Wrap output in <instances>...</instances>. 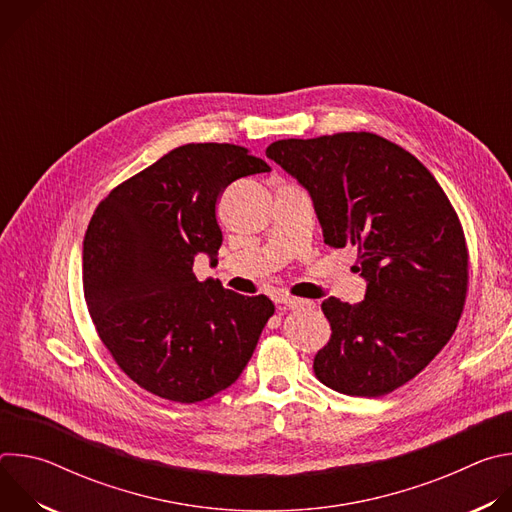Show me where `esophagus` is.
Instances as JSON below:
<instances>
[{
  "instance_id": "esophagus-1",
  "label": "esophagus",
  "mask_w": 512,
  "mask_h": 512,
  "mask_svg": "<svg viewBox=\"0 0 512 512\" xmlns=\"http://www.w3.org/2000/svg\"><path fill=\"white\" fill-rule=\"evenodd\" d=\"M279 304H285L289 310H298V308H312L314 302H308V300H300V298H291V296H281L277 300Z\"/></svg>"
}]
</instances>
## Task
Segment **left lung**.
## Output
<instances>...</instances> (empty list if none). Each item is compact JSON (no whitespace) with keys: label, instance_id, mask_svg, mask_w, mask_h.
Here are the masks:
<instances>
[{"label":"left lung","instance_id":"left-lung-1","mask_svg":"<svg viewBox=\"0 0 512 512\" xmlns=\"http://www.w3.org/2000/svg\"><path fill=\"white\" fill-rule=\"evenodd\" d=\"M267 158L312 196L324 243L356 249L360 304L322 302L330 342L314 373L326 387L381 397L419 375L452 338L468 289L458 214L431 172L367 131L279 139Z\"/></svg>","mask_w":512,"mask_h":512}]
</instances>
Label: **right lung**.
Wrapping results in <instances>:
<instances>
[{
    "label": "right lung",
    "mask_w": 512,
    "mask_h": 512,
    "mask_svg": "<svg viewBox=\"0 0 512 512\" xmlns=\"http://www.w3.org/2000/svg\"><path fill=\"white\" fill-rule=\"evenodd\" d=\"M233 143H186L119 184L97 206L83 243V285L99 338L141 389L198 403L229 389L273 316L267 296L198 281L216 261V200L235 180L269 172Z\"/></svg>",
    "instance_id": "obj_1"
}]
</instances>
